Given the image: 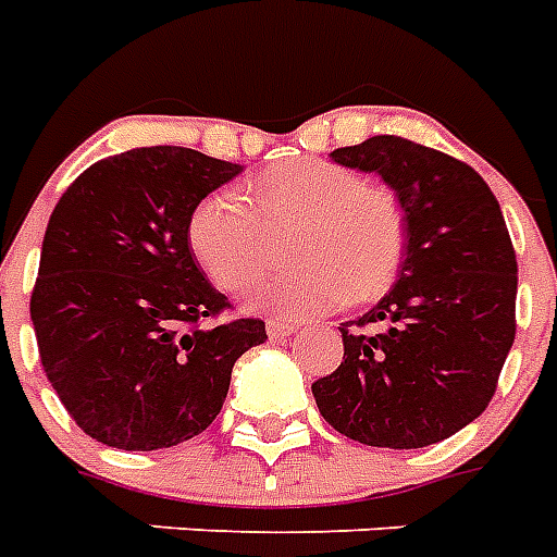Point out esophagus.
I'll return each mask as SVG.
<instances>
[{
  "label": "esophagus",
  "instance_id": "obj_1",
  "mask_svg": "<svg viewBox=\"0 0 557 557\" xmlns=\"http://www.w3.org/2000/svg\"><path fill=\"white\" fill-rule=\"evenodd\" d=\"M265 330H269V338H283V335H292V332H297V323L280 321V318H269Z\"/></svg>",
  "mask_w": 557,
  "mask_h": 557
}]
</instances>
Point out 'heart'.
Listing matches in <instances>:
<instances>
[{"mask_svg": "<svg viewBox=\"0 0 557 557\" xmlns=\"http://www.w3.org/2000/svg\"><path fill=\"white\" fill-rule=\"evenodd\" d=\"M300 219L295 271L257 280L245 304L283 314H323L344 300L384 295L405 260V213L396 196L326 159H288L239 190L193 208L187 243L216 286L239 288L260 271L265 225Z\"/></svg>", "mask_w": 557, "mask_h": 557, "instance_id": "b5f03b06", "label": "heart"}]
</instances>
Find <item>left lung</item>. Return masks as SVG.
I'll list each match as a JSON object with an SVG mask.
<instances>
[{"mask_svg": "<svg viewBox=\"0 0 557 557\" xmlns=\"http://www.w3.org/2000/svg\"><path fill=\"white\" fill-rule=\"evenodd\" d=\"M375 176L405 213L396 286L341 323L344 361L312 384L326 422L372 448H424L471 424L515 344L518 260L483 176L445 152L372 135L330 152Z\"/></svg>", "mask_w": 557, "mask_h": 557, "instance_id": "obj_1", "label": "left lung"}]
</instances>
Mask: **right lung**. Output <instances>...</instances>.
Segmentation results:
<instances>
[{
  "mask_svg": "<svg viewBox=\"0 0 557 557\" xmlns=\"http://www.w3.org/2000/svg\"><path fill=\"white\" fill-rule=\"evenodd\" d=\"M243 164L187 147L95 161L48 219L30 321L51 387L83 433L121 450L199 436L225 405L257 318L205 326L227 306L187 243L193 208Z\"/></svg>",
  "mask_w": 557,
  "mask_h": 557,
  "instance_id": "add662e5",
  "label": "right lung"
}]
</instances>
